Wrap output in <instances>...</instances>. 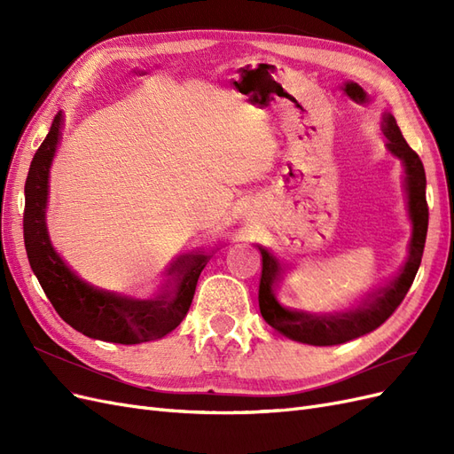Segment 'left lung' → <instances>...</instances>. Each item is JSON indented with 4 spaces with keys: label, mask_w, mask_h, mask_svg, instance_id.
Masks as SVG:
<instances>
[{
    "label": "left lung",
    "mask_w": 454,
    "mask_h": 454,
    "mask_svg": "<svg viewBox=\"0 0 454 454\" xmlns=\"http://www.w3.org/2000/svg\"><path fill=\"white\" fill-rule=\"evenodd\" d=\"M384 134L388 138V149L395 157L403 160L405 167V189L409 217L413 222V237L409 244V255L403 269L394 280L371 294L362 305L354 310L335 312V314H309L303 310L286 309L278 303L274 287L280 277V261L269 254L265 248L257 246L263 259L259 278V310L265 322L272 325L282 335L299 342L316 347L340 345V342L362 337L373 332L380 324L390 318V314L400 307L413 284L426 244L428 232V202H426V174L420 157L409 147L405 138L395 125V119L388 114L384 115Z\"/></svg>",
    "instance_id": "8db88e82"
}]
</instances>
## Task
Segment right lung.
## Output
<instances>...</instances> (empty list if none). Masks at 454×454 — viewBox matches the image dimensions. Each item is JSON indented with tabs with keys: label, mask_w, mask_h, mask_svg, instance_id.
Listing matches in <instances>:
<instances>
[{
	"label": "right lung",
	"mask_w": 454,
	"mask_h": 454,
	"mask_svg": "<svg viewBox=\"0 0 454 454\" xmlns=\"http://www.w3.org/2000/svg\"><path fill=\"white\" fill-rule=\"evenodd\" d=\"M62 114L32 159L24 185V244L32 270L60 318L87 337L119 345L160 339L180 325L210 255L191 252L168 269V282L155 299L140 301L106 292L81 280L52 248L45 223L49 167L59 144Z\"/></svg>",
	"instance_id": "obj_1"
}]
</instances>
